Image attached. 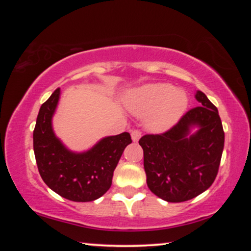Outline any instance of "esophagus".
Listing matches in <instances>:
<instances>
[{"label": "esophagus", "instance_id": "1", "mask_svg": "<svg viewBox=\"0 0 251 251\" xmlns=\"http://www.w3.org/2000/svg\"><path fill=\"white\" fill-rule=\"evenodd\" d=\"M140 137H142V132L139 131V130H132L131 131V138L135 143H137L139 140Z\"/></svg>", "mask_w": 251, "mask_h": 251}]
</instances>
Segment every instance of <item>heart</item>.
Wrapping results in <instances>:
<instances>
[{
	"instance_id": "obj_1",
	"label": "heart",
	"mask_w": 251,
	"mask_h": 251,
	"mask_svg": "<svg viewBox=\"0 0 251 251\" xmlns=\"http://www.w3.org/2000/svg\"><path fill=\"white\" fill-rule=\"evenodd\" d=\"M188 99L180 89H174L168 83H152L130 92L126 106L131 114L146 116V128L162 132L170 129L186 111Z\"/></svg>"
}]
</instances>
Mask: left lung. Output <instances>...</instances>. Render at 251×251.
Segmentation results:
<instances>
[{
  "label": "left lung",
  "instance_id": "8db88e82",
  "mask_svg": "<svg viewBox=\"0 0 251 251\" xmlns=\"http://www.w3.org/2000/svg\"><path fill=\"white\" fill-rule=\"evenodd\" d=\"M199 106L162 135L139 139L147 186L167 202H184L207 191L217 176L224 150L218 109L198 90Z\"/></svg>",
  "mask_w": 251,
  "mask_h": 251
}]
</instances>
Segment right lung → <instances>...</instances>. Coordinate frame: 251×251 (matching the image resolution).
<instances>
[{"mask_svg":"<svg viewBox=\"0 0 251 251\" xmlns=\"http://www.w3.org/2000/svg\"><path fill=\"white\" fill-rule=\"evenodd\" d=\"M59 98L60 89H57L41 106L36 119L33 146L39 173L51 190L67 200H97L111 187L113 173L131 137L122 132L104 137L88 151H71L52 128Z\"/></svg>","mask_w":251,"mask_h":251,"instance_id":"right-lung-1","label":"right lung"}]
</instances>
